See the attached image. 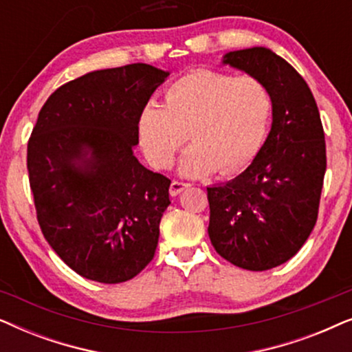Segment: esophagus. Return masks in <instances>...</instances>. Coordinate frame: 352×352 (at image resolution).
<instances>
[{"mask_svg": "<svg viewBox=\"0 0 352 352\" xmlns=\"http://www.w3.org/2000/svg\"><path fill=\"white\" fill-rule=\"evenodd\" d=\"M187 187H190L189 182H182V181H173V182H171V186H170V194H171L173 197L179 195L182 190H186V189H187Z\"/></svg>", "mask_w": 352, "mask_h": 352, "instance_id": "1", "label": "esophagus"}]
</instances>
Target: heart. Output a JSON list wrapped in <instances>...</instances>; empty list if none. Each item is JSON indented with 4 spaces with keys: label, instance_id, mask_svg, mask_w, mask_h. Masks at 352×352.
<instances>
[{
    "label": "heart",
    "instance_id": "obj_1",
    "mask_svg": "<svg viewBox=\"0 0 352 352\" xmlns=\"http://www.w3.org/2000/svg\"><path fill=\"white\" fill-rule=\"evenodd\" d=\"M272 110L271 91L256 76L197 70L168 86L165 104L142 110L139 142L153 166L165 168L189 136L184 175H234L258 155Z\"/></svg>",
    "mask_w": 352,
    "mask_h": 352
}]
</instances>
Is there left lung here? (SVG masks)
Returning <instances> with one entry per match:
<instances>
[{
    "mask_svg": "<svg viewBox=\"0 0 352 352\" xmlns=\"http://www.w3.org/2000/svg\"><path fill=\"white\" fill-rule=\"evenodd\" d=\"M272 94V128L252 165L235 179L206 187L208 235L226 261L248 271L280 266L314 229L327 168L319 109L305 78L267 47L224 56Z\"/></svg>",
    "mask_w": 352,
    "mask_h": 352,
    "instance_id": "left-lung-1",
    "label": "left lung"
}]
</instances>
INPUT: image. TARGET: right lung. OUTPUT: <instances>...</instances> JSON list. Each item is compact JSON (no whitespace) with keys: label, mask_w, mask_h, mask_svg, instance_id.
Masks as SVG:
<instances>
[{"label":"right lung","mask_w":352,"mask_h":352,"mask_svg":"<svg viewBox=\"0 0 352 352\" xmlns=\"http://www.w3.org/2000/svg\"><path fill=\"white\" fill-rule=\"evenodd\" d=\"M168 72L148 64L98 70L62 85L27 146L36 219L81 277L122 283L153 259L171 181L134 155L141 112Z\"/></svg>","instance_id":"add662e5"}]
</instances>
